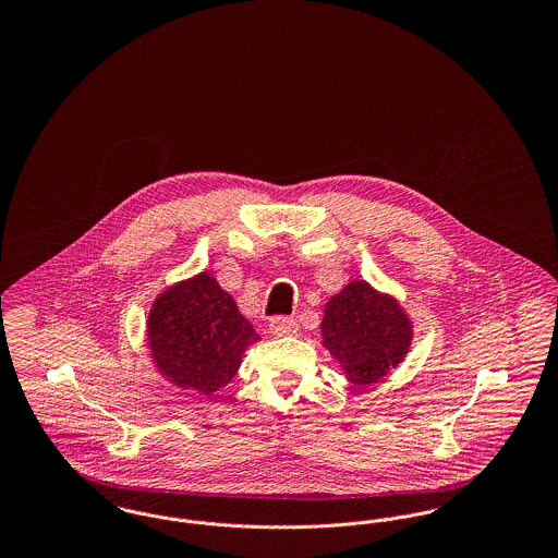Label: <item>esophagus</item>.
<instances>
[{
	"label": "esophagus",
	"instance_id": "1",
	"mask_svg": "<svg viewBox=\"0 0 558 558\" xmlns=\"http://www.w3.org/2000/svg\"><path fill=\"white\" fill-rule=\"evenodd\" d=\"M269 330L276 337H292V335H296L299 324H296V319L289 318V316H276L269 322Z\"/></svg>",
	"mask_w": 558,
	"mask_h": 558
}]
</instances>
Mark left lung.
<instances>
[{
    "mask_svg": "<svg viewBox=\"0 0 558 558\" xmlns=\"http://www.w3.org/2000/svg\"><path fill=\"white\" fill-rule=\"evenodd\" d=\"M322 337L351 383L371 385L403 360L412 324L396 299L357 280L326 303Z\"/></svg>",
    "mask_w": 558,
    "mask_h": 558,
    "instance_id": "obj_1",
    "label": "left lung"
}]
</instances>
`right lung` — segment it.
Instances as JSON below:
<instances>
[{
  "instance_id": "right-lung-1",
  "label": "right lung",
  "mask_w": 558,
  "mask_h": 558,
  "mask_svg": "<svg viewBox=\"0 0 558 558\" xmlns=\"http://www.w3.org/2000/svg\"><path fill=\"white\" fill-rule=\"evenodd\" d=\"M255 341L259 335L207 271L162 292L148 316L159 371L203 396L232 380L244 349Z\"/></svg>"
}]
</instances>
